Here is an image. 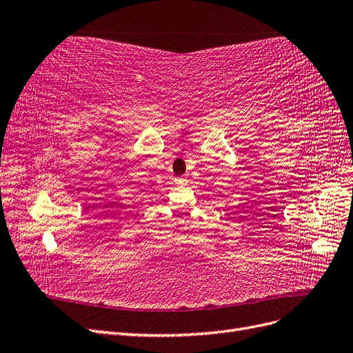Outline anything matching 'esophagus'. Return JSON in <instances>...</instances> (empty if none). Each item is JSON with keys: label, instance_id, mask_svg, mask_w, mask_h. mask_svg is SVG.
Instances as JSON below:
<instances>
[{"label": "esophagus", "instance_id": "34e87169", "mask_svg": "<svg viewBox=\"0 0 353 353\" xmlns=\"http://www.w3.org/2000/svg\"><path fill=\"white\" fill-rule=\"evenodd\" d=\"M187 183H188V179H187L185 176H178V178H175V184H176L178 187H184V185H187Z\"/></svg>", "mask_w": 353, "mask_h": 353}]
</instances>
